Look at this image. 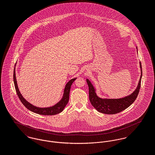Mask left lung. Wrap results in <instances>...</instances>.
Returning <instances> with one entry per match:
<instances>
[{"label":"left lung","mask_w":155,"mask_h":155,"mask_svg":"<svg viewBox=\"0 0 155 155\" xmlns=\"http://www.w3.org/2000/svg\"><path fill=\"white\" fill-rule=\"evenodd\" d=\"M140 67L141 69V76L137 88L135 89L131 94L121 98L113 99L100 98L98 96H97L95 92L96 90L91 81L88 79H87V82L89 87V101L92 106L98 111L109 114L119 113L130 106L136 100L140 89L142 78V67L140 62Z\"/></svg>","instance_id":"1"}]
</instances>
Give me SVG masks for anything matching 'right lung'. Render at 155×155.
<instances>
[{
	"mask_svg": "<svg viewBox=\"0 0 155 155\" xmlns=\"http://www.w3.org/2000/svg\"><path fill=\"white\" fill-rule=\"evenodd\" d=\"M13 77H14V85H15V88L17 95L18 96V97H19L20 101H21V103L23 104V105L29 110L37 114H42V115H55V114L61 113L62 111L63 110V109H64L67 104L68 102L69 94H70L71 85H72L73 82L76 79V78H73V79H71L70 81H69L67 83L66 87L64 88V94H63V97L58 103H57L54 106H52V107L42 108V107H38L33 106V104H31V103L28 102L22 97V95L20 93V90L18 89L16 75H15V67H14V76Z\"/></svg>",
	"mask_w": 155,
	"mask_h": 155,
	"instance_id": "obj_1",
	"label": "right lung"
}]
</instances>
